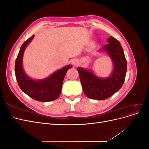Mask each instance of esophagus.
Masks as SVG:
<instances>
[{"mask_svg":"<svg viewBox=\"0 0 149 149\" xmlns=\"http://www.w3.org/2000/svg\"><path fill=\"white\" fill-rule=\"evenodd\" d=\"M78 63H78V60H76V59H74V60H72V64H73V65L76 66V65H78Z\"/></svg>","mask_w":149,"mask_h":149,"instance_id":"34e87169","label":"esophagus"}]
</instances>
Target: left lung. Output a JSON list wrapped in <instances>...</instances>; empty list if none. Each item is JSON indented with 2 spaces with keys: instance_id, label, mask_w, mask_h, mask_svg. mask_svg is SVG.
Returning a JSON list of instances; mask_svg holds the SVG:
<instances>
[{
  "instance_id": "1",
  "label": "left lung",
  "mask_w": 149,
  "mask_h": 149,
  "mask_svg": "<svg viewBox=\"0 0 149 149\" xmlns=\"http://www.w3.org/2000/svg\"><path fill=\"white\" fill-rule=\"evenodd\" d=\"M108 44L98 52L105 53L111 58L112 70L106 78L97 76L91 70L78 67L77 70L84 94L92 100H104L121 88L124 84L127 61L119 42L112 36L107 40Z\"/></svg>"
}]
</instances>
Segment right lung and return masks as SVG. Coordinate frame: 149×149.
Masks as SVG:
<instances>
[{"instance_id": "1", "label": "right lung", "mask_w": 149, "mask_h": 149, "mask_svg": "<svg viewBox=\"0 0 149 149\" xmlns=\"http://www.w3.org/2000/svg\"><path fill=\"white\" fill-rule=\"evenodd\" d=\"M33 38L34 35L25 42L20 49L15 65L16 79L22 91L30 97L41 102L52 101L60 97L65 74L72 66L66 65L43 79H37L30 77L24 71L23 58L26 47Z\"/></svg>"}]
</instances>
